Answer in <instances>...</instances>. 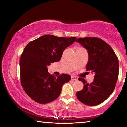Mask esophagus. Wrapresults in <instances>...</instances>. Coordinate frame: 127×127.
<instances>
[{"instance_id":"esophagus-1","label":"esophagus","mask_w":127,"mask_h":127,"mask_svg":"<svg viewBox=\"0 0 127 127\" xmlns=\"http://www.w3.org/2000/svg\"><path fill=\"white\" fill-rule=\"evenodd\" d=\"M71 79L72 81H77L78 80V78L76 76H72Z\"/></svg>"}]
</instances>
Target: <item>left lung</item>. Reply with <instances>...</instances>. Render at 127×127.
Here are the masks:
<instances>
[{
	"label": "left lung",
	"mask_w": 127,
	"mask_h": 127,
	"mask_svg": "<svg viewBox=\"0 0 127 127\" xmlns=\"http://www.w3.org/2000/svg\"><path fill=\"white\" fill-rule=\"evenodd\" d=\"M76 42L87 51L86 70L95 74L94 81L88 83L83 78V89L77 91L78 99L85 105L96 106L105 101L113 93L119 74V61L113 49L96 37L79 38Z\"/></svg>",
	"instance_id": "left-lung-1"
}]
</instances>
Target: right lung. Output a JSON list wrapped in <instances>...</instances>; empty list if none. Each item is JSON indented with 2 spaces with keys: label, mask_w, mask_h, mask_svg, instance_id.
<instances>
[{
  "label": "right lung",
  "mask_w": 127,
  "mask_h": 127,
  "mask_svg": "<svg viewBox=\"0 0 127 127\" xmlns=\"http://www.w3.org/2000/svg\"><path fill=\"white\" fill-rule=\"evenodd\" d=\"M76 39L46 35L27 45L21 56L20 77L23 89L30 98L40 104H47L59 97L62 86L71 77L50 75L48 66L59 61L64 50Z\"/></svg>",
  "instance_id": "1"
}]
</instances>
